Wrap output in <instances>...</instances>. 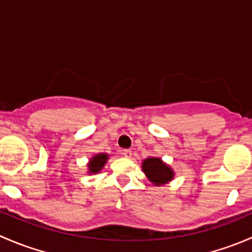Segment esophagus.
<instances>
[{"label":"esophagus","instance_id":"obj_1","mask_svg":"<svg viewBox=\"0 0 252 252\" xmlns=\"http://www.w3.org/2000/svg\"><path fill=\"white\" fill-rule=\"evenodd\" d=\"M121 154L123 155L124 157H126V158H129V157L131 156V151H130V150H128V149H124V150H122V151H121Z\"/></svg>","mask_w":252,"mask_h":252}]
</instances>
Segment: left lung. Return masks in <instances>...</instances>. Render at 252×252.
Returning a JSON list of instances; mask_svg holds the SVG:
<instances>
[{"label": "left lung", "instance_id": "left-lung-1", "mask_svg": "<svg viewBox=\"0 0 252 252\" xmlns=\"http://www.w3.org/2000/svg\"><path fill=\"white\" fill-rule=\"evenodd\" d=\"M142 171L154 184L161 185L169 182L173 178V172L168 166L161 161V158H146L142 163Z\"/></svg>", "mask_w": 252, "mask_h": 252}]
</instances>
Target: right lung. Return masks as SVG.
Masks as SVG:
<instances>
[{
  "instance_id": "add662e5",
  "label": "right lung",
  "mask_w": 252,
  "mask_h": 252,
  "mask_svg": "<svg viewBox=\"0 0 252 252\" xmlns=\"http://www.w3.org/2000/svg\"><path fill=\"white\" fill-rule=\"evenodd\" d=\"M107 155L106 154H100L94 156V158L91 159L90 163H89V171L90 173H97V172L101 171L103 166H105L106 161H107Z\"/></svg>"
}]
</instances>
